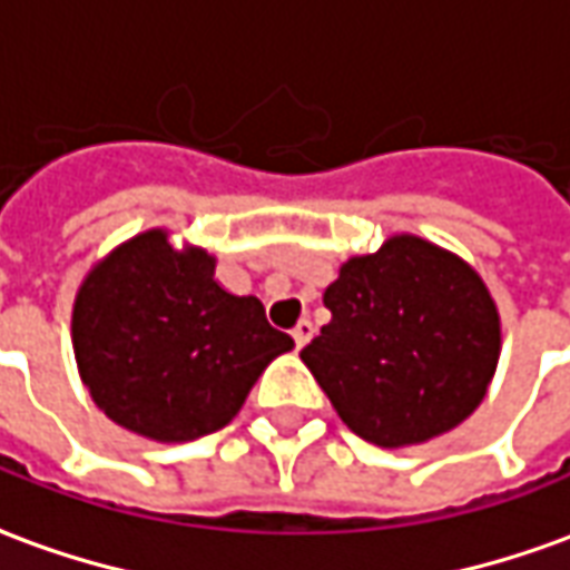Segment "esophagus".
<instances>
[{
    "instance_id": "obj_1",
    "label": "esophagus",
    "mask_w": 570,
    "mask_h": 570,
    "mask_svg": "<svg viewBox=\"0 0 570 570\" xmlns=\"http://www.w3.org/2000/svg\"><path fill=\"white\" fill-rule=\"evenodd\" d=\"M292 337H294V344H297V351H301L309 337H313V323H309V320H301V323L292 328Z\"/></svg>"
}]
</instances>
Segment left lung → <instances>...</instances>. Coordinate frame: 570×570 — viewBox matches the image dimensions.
Returning <instances> with one entry per match:
<instances>
[{
  "mask_svg": "<svg viewBox=\"0 0 570 570\" xmlns=\"http://www.w3.org/2000/svg\"><path fill=\"white\" fill-rule=\"evenodd\" d=\"M332 323L301 351L341 422L406 446L465 422L500 360V313L456 254L415 235L351 257L325 288Z\"/></svg>",
  "mask_w": 570,
  "mask_h": 570,
  "instance_id": "obj_1",
  "label": "left lung"
}]
</instances>
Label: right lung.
<instances>
[{
  "label": "right lung",
  "instance_id": "1",
  "mask_svg": "<svg viewBox=\"0 0 570 570\" xmlns=\"http://www.w3.org/2000/svg\"><path fill=\"white\" fill-rule=\"evenodd\" d=\"M70 328L98 410L160 443L229 425L263 368L294 347L257 297L219 288L207 250H176L164 229L98 263L77 292Z\"/></svg>",
  "mask_w": 570,
  "mask_h": 570
}]
</instances>
